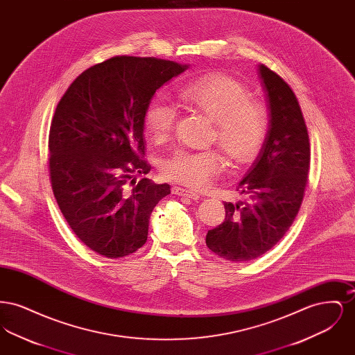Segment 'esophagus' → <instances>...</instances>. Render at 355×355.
<instances>
[{
    "mask_svg": "<svg viewBox=\"0 0 355 355\" xmlns=\"http://www.w3.org/2000/svg\"><path fill=\"white\" fill-rule=\"evenodd\" d=\"M173 193L177 194V196H181V197H187V198L194 200V201L200 200V196L197 193H194V191H191L189 189H185V187H181V186H174L173 187Z\"/></svg>",
    "mask_w": 355,
    "mask_h": 355,
    "instance_id": "esophagus-1",
    "label": "esophagus"
}]
</instances>
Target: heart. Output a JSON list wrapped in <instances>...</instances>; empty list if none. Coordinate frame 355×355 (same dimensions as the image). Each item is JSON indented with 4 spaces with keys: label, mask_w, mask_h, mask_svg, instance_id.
<instances>
[{
    "label": "heart",
    "mask_w": 355,
    "mask_h": 355,
    "mask_svg": "<svg viewBox=\"0 0 355 355\" xmlns=\"http://www.w3.org/2000/svg\"><path fill=\"white\" fill-rule=\"evenodd\" d=\"M178 97L214 122L213 139L236 165H248L257 158L268 137L269 112L263 102L250 97L245 85L229 76L213 74L184 85ZM175 122L177 110L170 102L155 96L146 103L144 126L154 139L168 138ZM225 169L226 161L216 149H178L161 166L166 178L194 189L210 185Z\"/></svg>",
    "instance_id": "1"
}]
</instances>
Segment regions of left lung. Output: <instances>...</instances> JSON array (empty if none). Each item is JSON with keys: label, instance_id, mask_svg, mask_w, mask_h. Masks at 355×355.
Segmentation results:
<instances>
[{"label": "left lung", "instance_id": "left-lung-1", "mask_svg": "<svg viewBox=\"0 0 355 355\" xmlns=\"http://www.w3.org/2000/svg\"><path fill=\"white\" fill-rule=\"evenodd\" d=\"M269 130L255 162L239 182L246 201L225 202V220L206 234L207 248L232 262L252 261L286 234L304 200L310 142L298 100L272 70L259 65Z\"/></svg>", "mask_w": 355, "mask_h": 355}]
</instances>
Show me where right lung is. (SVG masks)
Instances as JSON below:
<instances>
[{
	"mask_svg": "<svg viewBox=\"0 0 355 355\" xmlns=\"http://www.w3.org/2000/svg\"><path fill=\"white\" fill-rule=\"evenodd\" d=\"M187 65L154 57H112L81 73L58 102L49 133L51 189L70 229L93 252L122 258L148 239L168 184L141 178L144 110Z\"/></svg>",
	"mask_w": 355,
	"mask_h": 355,
	"instance_id": "add662e5",
	"label": "right lung"
}]
</instances>
